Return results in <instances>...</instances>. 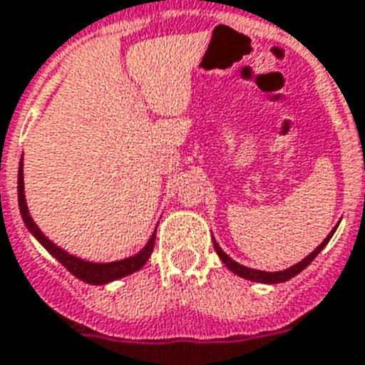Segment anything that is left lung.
<instances>
[{"label":"left lung","mask_w":365,"mask_h":365,"mask_svg":"<svg viewBox=\"0 0 365 365\" xmlns=\"http://www.w3.org/2000/svg\"><path fill=\"white\" fill-rule=\"evenodd\" d=\"M336 229H338V225L334 227V229L327 235V238L323 240L322 244L317 245L316 249H314L312 253L308 255V257H304L301 262L294 264V266H289L288 269H282V272H260V269H253V267H247V266H242V264H238L236 260H232V258L229 257V255L223 251V249L220 247V244L216 242V238L212 236V244H214V249H216L217 257L221 258V262L225 264L227 269H230V272L235 273V275L242 277V279H247V280H253V282H262V284H279V282H286V280H289L292 277H295L297 273H301L304 269V267L308 266V264L312 262L314 258L317 257V255L322 253L323 247H325L327 244H329V240L332 238V235L336 232Z\"/></svg>","instance_id":"obj_1"}]
</instances>
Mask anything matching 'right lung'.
Listing matches in <instances>:
<instances>
[{
    "mask_svg": "<svg viewBox=\"0 0 365 365\" xmlns=\"http://www.w3.org/2000/svg\"><path fill=\"white\" fill-rule=\"evenodd\" d=\"M18 207H20L21 220L26 223V227L29 229L31 235L38 240L40 244L46 247L51 257H55L62 266L66 267L68 272L73 277L81 279L86 284H108L112 280H118L121 277H127L130 273L138 272L144 267V264L148 262L149 257L153 253V247H155V236H157V229L153 230V235L149 236L148 244L140 249L138 253L133 255V257H127L123 260H114V262H90L85 258H79L76 255H70L68 251H64L62 247L55 245L48 236L43 235L42 230L38 229V225L34 223V220L31 217L29 208H27L26 201V188H24V155H21L20 160V170H18Z\"/></svg>",
    "mask_w": 365,
    "mask_h": 365,
    "instance_id": "1",
    "label": "right lung"
}]
</instances>
